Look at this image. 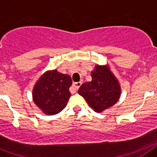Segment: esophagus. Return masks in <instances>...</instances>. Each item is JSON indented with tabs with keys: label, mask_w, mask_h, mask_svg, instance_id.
<instances>
[{
	"label": "esophagus",
	"mask_w": 157,
	"mask_h": 157,
	"mask_svg": "<svg viewBox=\"0 0 157 157\" xmlns=\"http://www.w3.org/2000/svg\"><path fill=\"white\" fill-rule=\"evenodd\" d=\"M81 84H82V83H81V82H75V83H73V89H74L75 91H77V90L78 89V88L80 87Z\"/></svg>",
	"instance_id": "34e87169"
}]
</instances>
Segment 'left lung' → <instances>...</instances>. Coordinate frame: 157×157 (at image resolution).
Masks as SVG:
<instances>
[{
    "mask_svg": "<svg viewBox=\"0 0 157 157\" xmlns=\"http://www.w3.org/2000/svg\"><path fill=\"white\" fill-rule=\"evenodd\" d=\"M92 80L80 87L78 93L82 95L92 108L100 112L116 103L120 96L118 80L106 66L96 65L92 71Z\"/></svg>",
    "mask_w": 157,
    "mask_h": 157,
    "instance_id": "8db88e82",
    "label": "left lung"
}]
</instances>
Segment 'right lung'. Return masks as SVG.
Masks as SVG:
<instances>
[{"mask_svg":"<svg viewBox=\"0 0 157 157\" xmlns=\"http://www.w3.org/2000/svg\"><path fill=\"white\" fill-rule=\"evenodd\" d=\"M72 83L69 75L58 73L56 70L47 72L38 80L34 88V102L45 114H58L67 104Z\"/></svg>","mask_w":157,"mask_h":157,"instance_id":"1","label":"right lung"}]
</instances>
